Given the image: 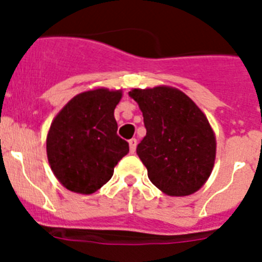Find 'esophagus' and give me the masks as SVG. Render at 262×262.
<instances>
[{"mask_svg": "<svg viewBox=\"0 0 262 262\" xmlns=\"http://www.w3.org/2000/svg\"><path fill=\"white\" fill-rule=\"evenodd\" d=\"M128 144H129V152H131V154H135L138 140H136V139H131V140L128 142Z\"/></svg>", "mask_w": 262, "mask_h": 262, "instance_id": "1", "label": "esophagus"}]
</instances>
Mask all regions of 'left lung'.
<instances>
[{"label": "left lung", "instance_id": "1", "mask_svg": "<svg viewBox=\"0 0 262 262\" xmlns=\"http://www.w3.org/2000/svg\"><path fill=\"white\" fill-rule=\"evenodd\" d=\"M147 135L136 154L152 184L168 195L195 193L210 177L215 136L209 120L185 93L168 86L134 89Z\"/></svg>", "mask_w": 262, "mask_h": 262}]
</instances>
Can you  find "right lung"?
I'll return each instance as SVG.
<instances>
[{
	"mask_svg": "<svg viewBox=\"0 0 262 262\" xmlns=\"http://www.w3.org/2000/svg\"><path fill=\"white\" fill-rule=\"evenodd\" d=\"M120 98V90H89L72 98L53 119L47 136L48 163L68 190L97 191L128 154L114 118Z\"/></svg>",
	"mask_w": 262,
	"mask_h": 262,
	"instance_id": "right-lung-1",
	"label": "right lung"
}]
</instances>
